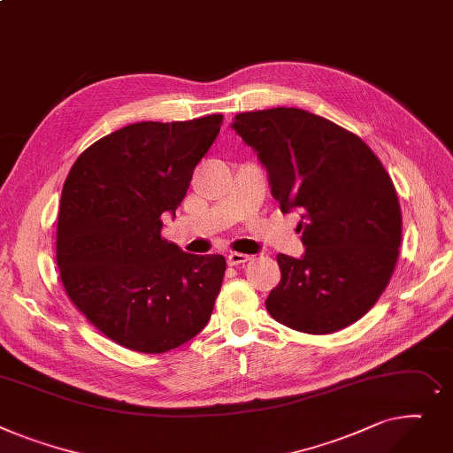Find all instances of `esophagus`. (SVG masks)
I'll use <instances>...</instances> for the list:
<instances>
[{
	"label": "esophagus",
	"instance_id": "34e87169",
	"mask_svg": "<svg viewBox=\"0 0 453 453\" xmlns=\"http://www.w3.org/2000/svg\"><path fill=\"white\" fill-rule=\"evenodd\" d=\"M250 259L249 254H242V252H230L228 254V265H242L247 263Z\"/></svg>",
	"mask_w": 453,
	"mask_h": 453
}]
</instances>
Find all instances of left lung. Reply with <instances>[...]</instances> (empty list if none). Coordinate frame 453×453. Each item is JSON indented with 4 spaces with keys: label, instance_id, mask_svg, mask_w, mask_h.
<instances>
[{
    "label": "left lung",
    "instance_id": "left-lung-1",
    "mask_svg": "<svg viewBox=\"0 0 453 453\" xmlns=\"http://www.w3.org/2000/svg\"><path fill=\"white\" fill-rule=\"evenodd\" d=\"M232 129L257 153L281 211L302 210L305 254H278L269 314L309 334L355 324L388 287L403 237L379 157L355 133L298 108L239 113Z\"/></svg>",
    "mask_w": 453,
    "mask_h": 453
}]
</instances>
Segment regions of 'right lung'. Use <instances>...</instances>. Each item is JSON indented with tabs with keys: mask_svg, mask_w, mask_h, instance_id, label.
Here are the masks:
<instances>
[{
	"mask_svg": "<svg viewBox=\"0 0 453 453\" xmlns=\"http://www.w3.org/2000/svg\"><path fill=\"white\" fill-rule=\"evenodd\" d=\"M223 115L137 122L76 158L62 190L57 263L69 300L122 348L166 353L208 324L226 261L161 237Z\"/></svg>",
	"mask_w": 453,
	"mask_h": 453,
	"instance_id": "add662e5",
	"label": "right lung"
}]
</instances>
